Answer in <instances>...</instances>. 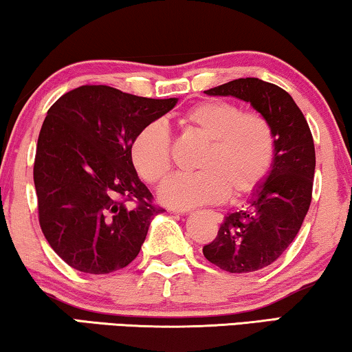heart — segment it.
<instances>
[{"label":"heart","mask_w":352,"mask_h":352,"mask_svg":"<svg viewBox=\"0 0 352 352\" xmlns=\"http://www.w3.org/2000/svg\"><path fill=\"white\" fill-rule=\"evenodd\" d=\"M183 126L209 142L197 174L175 175L160 190L162 204L188 210L250 196L268 178L274 161L273 126L258 113H244L236 103H197L182 118ZM131 160L143 180L157 185L170 174V135L161 121L146 124L131 145Z\"/></svg>","instance_id":"heart-1"}]
</instances>
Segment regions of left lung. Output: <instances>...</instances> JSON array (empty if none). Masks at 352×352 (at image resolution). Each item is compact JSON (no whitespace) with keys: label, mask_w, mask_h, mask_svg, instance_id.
I'll list each match as a JSON object with an SVG mask.
<instances>
[{"label":"left lung","mask_w":352,"mask_h":352,"mask_svg":"<svg viewBox=\"0 0 352 352\" xmlns=\"http://www.w3.org/2000/svg\"><path fill=\"white\" fill-rule=\"evenodd\" d=\"M207 96L250 103L273 126L274 161L266 182L244 209L231 212L202 254L228 273H252L274 263L300 231L311 204L314 142L303 113L289 92L258 78H239Z\"/></svg>","instance_id":"left-lung-1"}]
</instances>
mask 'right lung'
<instances>
[{
    "mask_svg": "<svg viewBox=\"0 0 352 352\" xmlns=\"http://www.w3.org/2000/svg\"><path fill=\"white\" fill-rule=\"evenodd\" d=\"M177 102L81 86L49 108L33 169L39 225L72 268L108 274L138 255L162 209L151 204V192L137 175L131 145ZM126 200L138 206H127Z\"/></svg>",
    "mask_w": 352,
    "mask_h": 352,
    "instance_id": "obj_1",
    "label": "right lung"
}]
</instances>
